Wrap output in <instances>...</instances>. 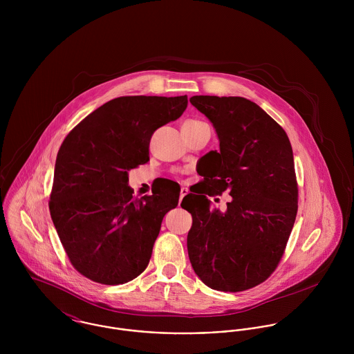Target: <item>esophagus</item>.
<instances>
[{"mask_svg":"<svg viewBox=\"0 0 354 354\" xmlns=\"http://www.w3.org/2000/svg\"><path fill=\"white\" fill-rule=\"evenodd\" d=\"M187 194H188V189L183 187V188L180 189V203H181V201H183V198H184V196H185Z\"/></svg>","mask_w":354,"mask_h":354,"instance_id":"esophagus-1","label":"esophagus"}]
</instances>
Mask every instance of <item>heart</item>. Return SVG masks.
Instances as JSON below:
<instances>
[{"label":"heart","mask_w":354,"mask_h":354,"mask_svg":"<svg viewBox=\"0 0 354 354\" xmlns=\"http://www.w3.org/2000/svg\"><path fill=\"white\" fill-rule=\"evenodd\" d=\"M195 122H201V121H196V120H188V121H185V124H195Z\"/></svg>","instance_id":"1"}]
</instances>
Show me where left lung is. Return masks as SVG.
Wrapping results in <instances>:
<instances>
[{"mask_svg": "<svg viewBox=\"0 0 354 354\" xmlns=\"http://www.w3.org/2000/svg\"><path fill=\"white\" fill-rule=\"evenodd\" d=\"M191 103L212 122L219 152L205 153L198 173L207 189L187 195L192 214L187 245L196 275L208 288L243 292L278 267L297 208L293 150L283 128L241 97L195 95ZM229 190L225 213L209 209L207 196Z\"/></svg>", "mask_w": 354, "mask_h": 354, "instance_id": "8db88e82", "label": "left lung"}]
</instances>
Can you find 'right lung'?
I'll use <instances>...</instances> for the list:
<instances>
[{
	"instance_id": "add662e5",
	"label": "right lung",
	"mask_w": 354,
	"mask_h": 354,
	"mask_svg": "<svg viewBox=\"0 0 354 354\" xmlns=\"http://www.w3.org/2000/svg\"><path fill=\"white\" fill-rule=\"evenodd\" d=\"M183 97H120L106 102L64 139L55 159L51 219L72 266L103 285L140 275L180 192L170 183L133 198L128 171L150 160L152 133L187 109Z\"/></svg>"
}]
</instances>
